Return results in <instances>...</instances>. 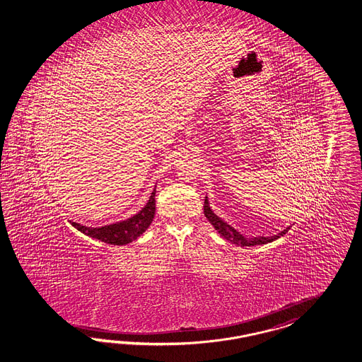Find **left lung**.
I'll return each mask as SVG.
<instances>
[{
	"mask_svg": "<svg viewBox=\"0 0 362 362\" xmlns=\"http://www.w3.org/2000/svg\"><path fill=\"white\" fill-rule=\"evenodd\" d=\"M204 215L208 218V221L214 225L216 230L223 235L225 240H228L232 244L238 245V246H255V245L269 244L272 241L278 240L279 237H282V235H286L290 230V226H287L286 229H284L282 232H279L278 235H270V237L259 235V237H253V238H246L240 232H237L235 228H232L230 225L226 224L224 220H221L218 216H216L212 212V209L209 208V203H208L206 197V200H204Z\"/></svg>",
	"mask_w": 362,
	"mask_h": 362,
	"instance_id": "left-lung-1",
	"label": "left lung"
}]
</instances>
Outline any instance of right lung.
<instances>
[{
    "label": "right lung",
    "instance_id": "right-lung-1",
    "mask_svg": "<svg viewBox=\"0 0 362 362\" xmlns=\"http://www.w3.org/2000/svg\"><path fill=\"white\" fill-rule=\"evenodd\" d=\"M154 215H156V189L153 191L146 206L142 208V211H139L137 215L127 218V221L105 225L100 228H89L74 221H71V224L81 233L93 237L103 243L110 245H127L134 241L146 230L148 225L151 224Z\"/></svg>",
    "mask_w": 362,
    "mask_h": 362
}]
</instances>
